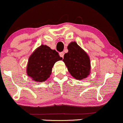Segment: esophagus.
I'll use <instances>...</instances> for the list:
<instances>
[{"label": "esophagus", "mask_w": 123, "mask_h": 123, "mask_svg": "<svg viewBox=\"0 0 123 123\" xmlns=\"http://www.w3.org/2000/svg\"><path fill=\"white\" fill-rule=\"evenodd\" d=\"M59 55H60L61 57H62L63 58H64V52H61L59 53Z\"/></svg>", "instance_id": "obj_1"}]
</instances>
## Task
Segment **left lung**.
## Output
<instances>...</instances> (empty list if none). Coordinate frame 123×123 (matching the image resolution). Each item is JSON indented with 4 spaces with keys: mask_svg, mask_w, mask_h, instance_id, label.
I'll return each instance as SVG.
<instances>
[{
    "mask_svg": "<svg viewBox=\"0 0 123 123\" xmlns=\"http://www.w3.org/2000/svg\"><path fill=\"white\" fill-rule=\"evenodd\" d=\"M68 52L65 54L63 61L71 75L78 80L87 78L90 71L88 55L76 42H71L68 45Z\"/></svg>",
    "mask_w": 123,
    "mask_h": 123,
    "instance_id": "obj_1",
    "label": "left lung"
}]
</instances>
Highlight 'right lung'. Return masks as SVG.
Instances as JSON below:
<instances>
[{
  "mask_svg": "<svg viewBox=\"0 0 123 123\" xmlns=\"http://www.w3.org/2000/svg\"><path fill=\"white\" fill-rule=\"evenodd\" d=\"M58 52L46 45H41L29 57L27 74L36 82L46 80L51 75L52 68L56 61L62 60Z\"/></svg>",
  "mask_w": 123,
  "mask_h": 123,
  "instance_id": "add662e5",
  "label": "right lung"
}]
</instances>
